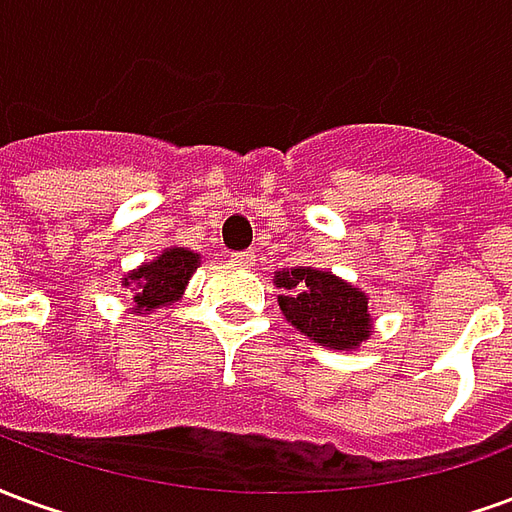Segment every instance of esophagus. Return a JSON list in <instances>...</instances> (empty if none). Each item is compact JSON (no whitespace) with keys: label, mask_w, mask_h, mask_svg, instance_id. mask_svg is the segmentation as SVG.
<instances>
[{"label":"esophagus","mask_w":512,"mask_h":512,"mask_svg":"<svg viewBox=\"0 0 512 512\" xmlns=\"http://www.w3.org/2000/svg\"><path fill=\"white\" fill-rule=\"evenodd\" d=\"M238 266H252L255 263V249H244V252H233L230 255Z\"/></svg>","instance_id":"esophagus-1"}]
</instances>
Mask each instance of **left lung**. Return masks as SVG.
<instances>
[{"instance_id":"8db88e82","label":"left lung","mask_w":512,"mask_h":512,"mask_svg":"<svg viewBox=\"0 0 512 512\" xmlns=\"http://www.w3.org/2000/svg\"><path fill=\"white\" fill-rule=\"evenodd\" d=\"M277 288H285L279 296L285 318L315 343L345 351L370 337L365 293L332 271L301 266L277 271Z\"/></svg>"}]
</instances>
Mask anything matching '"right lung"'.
<instances>
[{
    "label": "right lung",
    "mask_w": 512,
    "mask_h": 512,
    "mask_svg": "<svg viewBox=\"0 0 512 512\" xmlns=\"http://www.w3.org/2000/svg\"><path fill=\"white\" fill-rule=\"evenodd\" d=\"M197 263H200V255L175 246V249H167L153 263L136 268L134 274L126 279V285L134 293V312L147 315V312L169 304V301H178Z\"/></svg>",
    "instance_id": "right-lung-1"
}]
</instances>
